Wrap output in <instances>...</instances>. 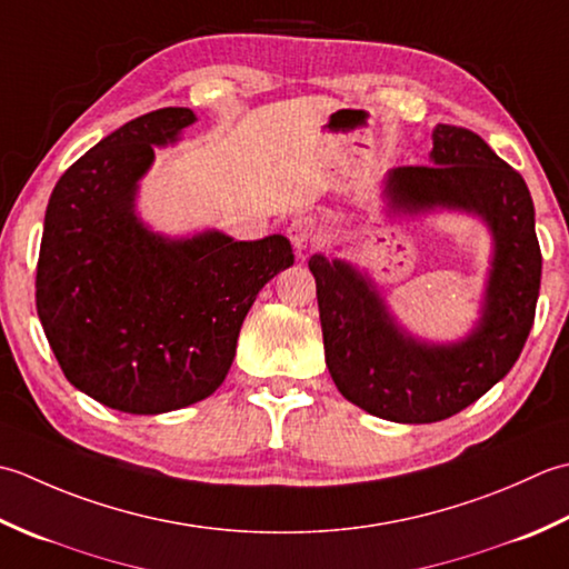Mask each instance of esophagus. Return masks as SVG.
Returning <instances> with one entry per match:
<instances>
[{
  "instance_id": "1",
  "label": "esophagus",
  "mask_w": 569,
  "mask_h": 569,
  "mask_svg": "<svg viewBox=\"0 0 569 569\" xmlns=\"http://www.w3.org/2000/svg\"><path fill=\"white\" fill-rule=\"evenodd\" d=\"M287 233H289V240L295 242V248L301 252L317 233V220L311 216H297L292 218V223H289Z\"/></svg>"
}]
</instances>
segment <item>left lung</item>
<instances>
[{
    "label": "left lung",
    "instance_id": "obj_1",
    "mask_svg": "<svg viewBox=\"0 0 569 569\" xmlns=\"http://www.w3.org/2000/svg\"><path fill=\"white\" fill-rule=\"evenodd\" d=\"M390 220L457 213L491 238L479 317L467 333L435 341L412 333L380 284L351 260L315 252L323 356L341 396L380 420L427 425L469 408L518 361L536 319L540 246L523 177L463 127L437 124L430 167L390 169L380 181Z\"/></svg>",
    "mask_w": 569,
    "mask_h": 569
}]
</instances>
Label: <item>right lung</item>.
Returning a JSON list of instances; mask_svg holds the SVG:
<instances>
[{"label":"right lung","instance_id":"add662e5","mask_svg":"<svg viewBox=\"0 0 569 569\" xmlns=\"http://www.w3.org/2000/svg\"><path fill=\"white\" fill-rule=\"evenodd\" d=\"M196 120L164 108L122 124L58 179L43 218L37 311L66 378L130 415L206 400L226 380L254 297L295 264L282 233L167 236L139 213L154 149Z\"/></svg>","mask_w":569,"mask_h":569}]
</instances>
